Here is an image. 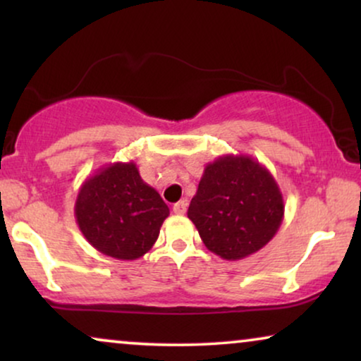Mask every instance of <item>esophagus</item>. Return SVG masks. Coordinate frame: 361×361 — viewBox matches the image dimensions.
Here are the masks:
<instances>
[{
	"mask_svg": "<svg viewBox=\"0 0 361 361\" xmlns=\"http://www.w3.org/2000/svg\"><path fill=\"white\" fill-rule=\"evenodd\" d=\"M172 210H174L176 215H184L187 212V200L177 202V204H174V207H172Z\"/></svg>",
	"mask_w": 361,
	"mask_h": 361,
	"instance_id": "1",
	"label": "esophagus"
}]
</instances>
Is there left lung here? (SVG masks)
Wrapping results in <instances>:
<instances>
[{
  "label": "left lung",
  "instance_id": "8db88e82",
  "mask_svg": "<svg viewBox=\"0 0 361 361\" xmlns=\"http://www.w3.org/2000/svg\"><path fill=\"white\" fill-rule=\"evenodd\" d=\"M187 216L207 250L236 261L259 251L278 233L284 199L259 161L225 154L205 166Z\"/></svg>",
  "mask_w": 361,
  "mask_h": 361
}]
</instances>
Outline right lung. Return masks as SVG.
Listing matches in <instances>:
<instances>
[{
    "instance_id": "obj_1",
    "label": "right lung",
    "mask_w": 361,
    "mask_h": 361,
    "mask_svg": "<svg viewBox=\"0 0 361 361\" xmlns=\"http://www.w3.org/2000/svg\"><path fill=\"white\" fill-rule=\"evenodd\" d=\"M169 216L159 192L141 179L135 162H113L85 179L75 200V220L93 248L133 261L156 243Z\"/></svg>"
}]
</instances>
